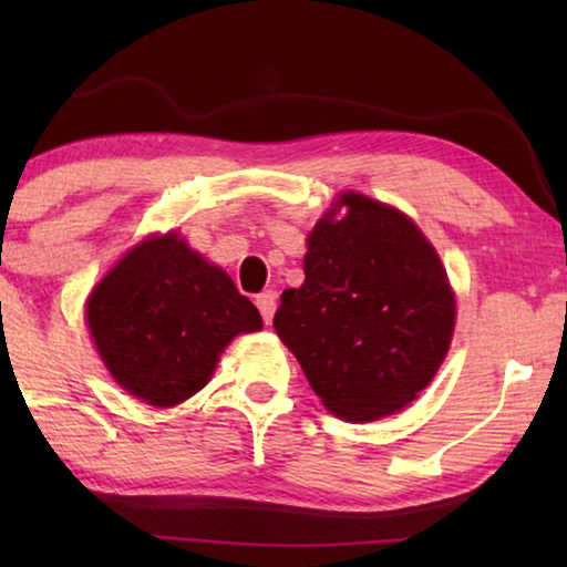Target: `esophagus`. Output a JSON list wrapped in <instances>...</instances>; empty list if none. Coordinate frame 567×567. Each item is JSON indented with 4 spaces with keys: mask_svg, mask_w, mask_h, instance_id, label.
<instances>
[{
    "mask_svg": "<svg viewBox=\"0 0 567 567\" xmlns=\"http://www.w3.org/2000/svg\"><path fill=\"white\" fill-rule=\"evenodd\" d=\"M255 305H258L266 324H270V320H274V312H276V291L258 293V297H255Z\"/></svg>",
    "mask_w": 567,
    "mask_h": 567,
    "instance_id": "obj_1",
    "label": "esophagus"
}]
</instances>
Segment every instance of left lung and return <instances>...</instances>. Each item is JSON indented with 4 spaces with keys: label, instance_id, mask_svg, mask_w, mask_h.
Here are the masks:
<instances>
[{
    "label": "left lung",
    "instance_id": "1",
    "mask_svg": "<svg viewBox=\"0 0 567 567\" xmlns=\"http://www.w3.org/2000/svg\"><path fill=\"white\" fill-rule=\"evenodd\" d=\"M307 239L305 284L276 309L278 338L324 408L346 421L390 415L431 382L454 332V293L436 250L394 208L359 193Z\"/></svg>",
    "mask_w": 567,
    "mask_h": 567
}]
</instances>
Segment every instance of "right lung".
I'll use <instances>...</instances> for the list:
<instances>
[{"label": "right lung", "instance_id": "1", "mask_svg": "<svg viewBox=\"0 0 567 567\" xmlns=\"http://www.w3.org/2000/svg\"><path fill=\"white\" fill-rule=\"evenodd\" d=\"M87 322L115 382L157 408L204 390L224 346L262 328L235 281L175 235L136 245L95 286Z\"/></svg>", "mask_w": 567, "mask_h": 567}]
</instances>
